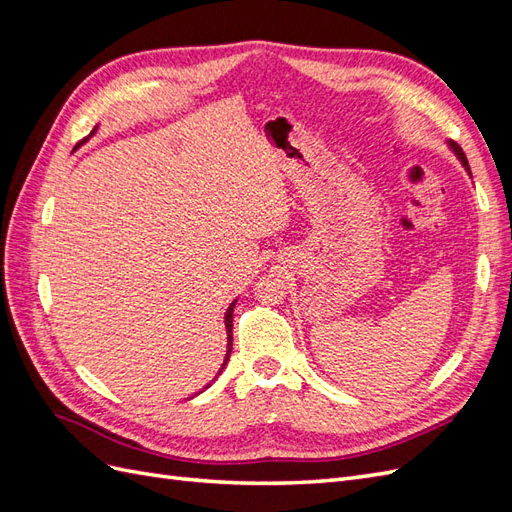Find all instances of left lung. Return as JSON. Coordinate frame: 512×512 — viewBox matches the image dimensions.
Here are the masks:
<instances>
[{
  "instance_id": "8db88e82",
  "label": "left lung",
  "mask_w": 512,
  "mask_h": 512,
  "mask_svg": "<svg viewBox=\"0 0 512 512\" xmlns=\"http://www.w3.org/2000/svg\"><path fill=\"white\" fill-rule=\"evenodd\" d=\"M451 149L455 151V156H457V158L461 160V164H463V166H466V170H468V173H470V164H468V158H466V153H463V151H461V147H459L457 143H451ZM470 175H472V173H470Z\"/></svg>"
}]
</instances>
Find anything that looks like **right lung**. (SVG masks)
I'll list each match as a JSON object with an SVG mask.
<instances>
[{"label": "right lung", "instance_id": "obj_1", "mask_svg": "<svg viewBox=\"0 0 512 512\" xmlns=\"http://www.w3.org/2000/svg\"><path fill=\"white\" fill-rule=\"evenodd\" d=\"M235 303L237 301H232L230 303V307L226 309V318H224V322H226V335H228V350H226V359H224V363H222V369H224V365L228 363V356H230V350H232V312H235ZM220 369V371H222ZM220 376V374H218ZM209 386V384H207ZM205 386V389H207Z\"/></svg>", "mask_w": 512, "mask_h": 512}]
</instances>
